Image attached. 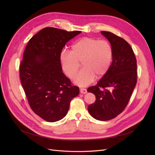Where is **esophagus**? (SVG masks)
I'll use <instances>...</instances> for the list:
<instances>
[{
    "label": "esophagus",
    "mask_w": 155,
    "mask_h": 155,
    "mask_svg": "<svg viewBox=\"0 0 155 155\" xmlns=\"http://www.w3.org/2000/svg\"><path fill=\"white\" fill-rule=\"evenodd\" d=\"M80 93H82L83 94H85L87 93V89L85 88H81L80 89Z\"/></svg>",
    "instance_id": "34e87169"
}]
</instances>
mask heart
<instances>
[{"label": "heart", "instance_id": "obj_1", "mask_svg": "<svg viewBox=\"0 0 155 155\" xmlns=\"http://www.w3.org/2000/svg\"><path fill=\"white\" fill-rule=\"evenodd\" d=\"M112 48L107 40L84 37L71 45L70 51H63L60 60L63 70L68 77H74L82 62L84 68L74 77V82L80 86L91 84L97 78L107 72L112 60Z\"/></svg>", "mask_w": 155, "mask_h": 155}]
</instances>
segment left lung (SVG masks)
I'll use <instances>...</instances> for the list:
<instances>
[{
    "label": "left lung",
    "instance_id": "obj_1",
    "mask_svg": "<svg viewBox=\"0 0 155 155\" xmlns=\"http://www.w3.org/2000/svg\"><path fill=\"white\" fill-rule=\"evenodd\" d=\"M112 48V62L105 75L95 86L87 89L96 97L88 110L95 119L115 118L126 107L137 83V61L131 46L112 32L101 31Z\"/></svg>",
    "mask_w": 155,
    "mask_h": 155
}]
</instances>
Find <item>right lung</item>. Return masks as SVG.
Wrapping results in <instances>:
<instances>
[{
  "instance_id": "right-lung-1",
  "label": "right lung",
  "mask_w": 155,
  "mask_h": 155,
  "mask_svg": "<svg viewBox=\"0 0 155 155\" xmlns=\"http://www.w3.org/2000/svg\"><path fill=\"white\" fill-rule=\"evenodd\" d=\"M81 31L48 27L32 36L19 65L22 87L31 109L48 122L63 119L79 94L62 72L60 56L68 41Z\"/></svg>"
}]
</instances>
